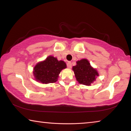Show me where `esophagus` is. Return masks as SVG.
Here are the masks:
<instances>
[{"label":"esophagus","mask_w":131,"mask_h":131,"mask_svg":"<svg viewBox=\"0 0 131 131\" xmlns=\"http://www.w3.org/2000/svg\"><path fill=\"white\" fill-rule=\"evenodd\" d=\"M67 66L68 68H69V69H71V68H72V63L71 62H68L67 63Z\"/></svg>","instance_id":"obj_1"}]
</instances>
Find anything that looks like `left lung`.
<instances>
[{"instance_id":"obj_1","label":"left lung","mask_w":131,"mask_h":131,"mask_svg":"<svg viewBox=\"0 0 131 131\" xmlns=\"http://www.w3.org/2000/svg\"><path fill=\"white\" fill-rule=\"evenodd\" d=\"M72 70L77 81L80 84L86 86H91L99 76L97 70L91 65L86 59L78 60L77 65L72 67Z\"/></svg>"}]
</instances>
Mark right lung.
Instances as JSON below:
<instances>
[{
  "label": "right lung",
  "mask_w": 131,
  "mask_h": 131,
  "mask_svg": "<svg viewBox=\"0 0 131 131\" xmlns=\"http://www.w3.org/2000/svg\"><path fill=\"white\" fill-rule=\"evenodd\" d=\"M66 68L63 60H58L54 56H49L43 61L39 62L34 66L33 73L35 79L38 82L48 84L58 81L62 70Z\"/></svg>",
  "instance_id": "1"
}]
</instances>
